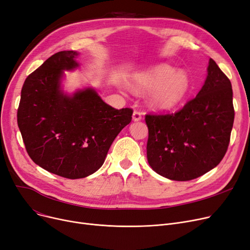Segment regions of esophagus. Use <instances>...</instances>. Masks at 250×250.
<instances>
[{
    "mask_svg": "<svg viewBox=\"0 0 250 250\" xmlns=\"http://www.w3.org/2000/svg\"><path fill=\"white\" fill-rule=\"evenodd\" d=\"M142 117H143L142 113L139 112V111H134V113H133V121L134 122L141 121V119H142Z\"/></svg>",
    "mask_w": 250,
    "mask_h": 250,
    "instance_id": "esophagus-1",
    "label": "esophagus"
}]
</instances>
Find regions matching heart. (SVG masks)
I'll list each match as a JSON object with an SVG mask.
<instances>
[{"label": "heart", "mask_w": 250, "mask_h": 250, "mask_svg": "<svg viewBox=\"0 0 250 250\" xmlns=\"http://www.w3.org/2000/svg\"><path fill=\"white\" fill-rule=\"evenodd\" d=\"M131 84L136 92L151 90L147 96V104L158 111L176 109L187 99L192 88L186 71H177L167 64H158L146 71L134 74Z\"/></svg>", "instance_id": "obj_1"}]
</instances>
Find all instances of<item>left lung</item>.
<instances>
[{
    "mask_svg": "<svg viewBox=\"0 0 250 250\" xmlns=\"http://www.w3.org/2000/svg\"><path fill=\"white\" fill-rule=\"evenodd\" d=\"M234 115L231 82L210 58L201 90L182 110L145 116L149 166L173 181L204 175L225 156Z\"/></svg>",
    "mask_w": 250,
    "mask_h": 250,
    "instance_id": "1",
    "label": "left lung"
}]
</instances>
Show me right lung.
I'll return each instance as SVG.
<instances>
[{
	"instance_id": "1",
	"label": "right lung",
	"mask_w": 250,
	"mask_h": 250,
	"mask_svg": "<svg viewBox=\"0 0 250 250\" xmlns=\"http://www.w3.org/2000/svg\"><path fill=\"white\" fill-rule=\"evenodd\" d=\"M80 53L61 51L26 78L17 123L29 157L67 179L85 178L104 164L116 136L132 121L131 108L115 109L91 86L67 94L64 70L80 66Z\"/></svg>"
}]
</instances>
